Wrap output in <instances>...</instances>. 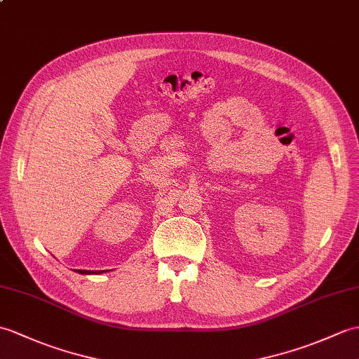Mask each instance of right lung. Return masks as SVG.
Masks as SVG:
<instances>
[{"label":"right lung","mask_w":359,"mask_h":359,"mask_svg":"<svg viewBox=\"0 0 359 359\" xmlns=\"http://www.w3.org/2000/svg\"><path fill=\"white\" fill-rule=\"evenodd\" d=\"M76 272H79V273H101L104 271H82V269H76Z\"/></svg>","instance_id":"1"}]
</instances>
